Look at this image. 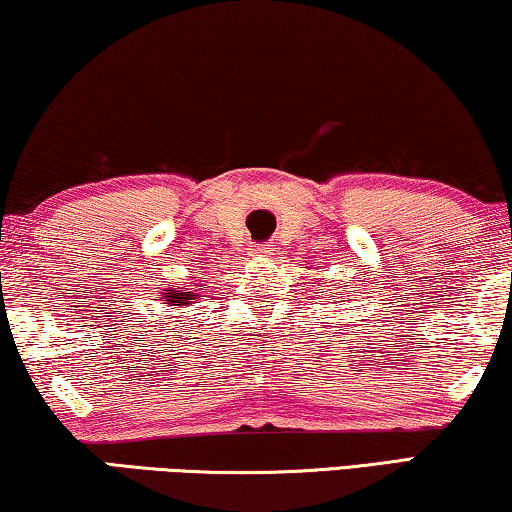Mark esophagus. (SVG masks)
Listing matches in <instances>:
<instances>
[{
    "instance_id": "1",
    "label": "esophagus",
    "mask_w": 512,
    "mask_h": 512,
    "mask_svg": "<svg viewBox=\"0 0 512 512\" xmlns=\"http://www.w3.org/2000/svg\"><path fill=\"white\" fill-rule=\"evenodd\" d=\"M248 250H250V253H253V255H266V253H269V248L262 246V243H253V246H250Z\"/></svg>"
}]
</instances>
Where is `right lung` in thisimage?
I'll return each instance as SVG.
<instances>
[{
	"instance_id": "right-lung-1",
	"label": "right lung",
	"mask_w": 512,
	"mask_h": 512,
	"mask_svg": "<svg viewBox=\"0 0 512 512\" xmlns=\"http://www.w3.org/2000/svg\"><path fill=\"white\" fill-rule=\"evenodd\" d=\"M164 301H169L171 306H190L192 299H197V292H185V290H178V287H174V290H164Z\"/></svg>"
}]
</instances>
